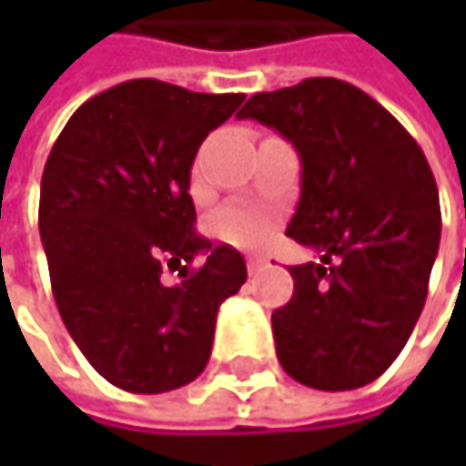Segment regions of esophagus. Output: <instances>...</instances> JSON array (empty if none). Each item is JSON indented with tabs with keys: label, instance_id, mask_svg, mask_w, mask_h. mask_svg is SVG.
Instances as JSON below:
<instances>
[{
	"label": "esophagus",
	"instance_id": "1",
	"mask_svg": "<svg viewBox=\"0 0 466 466\" xmlns=\"http://www.w3.org/2000/svg\"><path fill=\"white\" fill-rule=\"evenodd\" d=\"M264 264H267L264 258H248V272L253 275V272H256V269H261Z\"/></svg>",
	"mask_w": 466,
	"mask_h": 466
}]
</instances>
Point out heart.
<instances>
[{
	"label": "heart",
	"mask_w": 466,
	"mask_h": 466,
	"mask_svg": "<svg viewBox=\"0 0 466 466\" xmlns=\"http://www.w3.org/2000/svg\"><path fill=\"white\" fill-rule=\"evenodd\" d=\"M218 234L239 248H261L272 237V218L250 208H227L216 218Z\"/></svg>",
	"instance_id": "1"
}]
</instances>
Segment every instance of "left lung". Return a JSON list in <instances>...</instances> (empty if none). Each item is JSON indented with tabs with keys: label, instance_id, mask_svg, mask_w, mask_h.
Wrapping results in <instances>:
<instances>
[{
	"label": "left lung",
	"instance_id": "obj_1",
	"mask_svg": "<svg viewBox=\"0 0 466 466\" xmlns=\"http://www.w3.org/2000/svg\"><path fill=\"white\" fill-rule=\"evenodd\" d=\"M239 118L297 147L302 197L286 234L321 253L289 267L294 297L272 313L278 361L310 389H361L400 356L426 302L442 227L429 161L383 105L337 77L256 94Z\"/></svg>",
	"mask_w": 466,
	"mask_h": 466
}]
</instances>
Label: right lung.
Returning <instances> with one entry per match:
<instances>
[{"label":"right lung","instance_id":"1","mask_svg":"<svg viewBox=\"0 0 466 466\" xmlns=\"http://www.w3.org/2000/svg\"><path fill=\"white\" fill-rule=\"evenodd\" d=\"M242 99L127 80L80 105L53 142L40 186L53 299L88 364L124 391L202 375L218 308L248 278L239 250L194 232L188 194L199 145ZM164 263L181 269L175 287L160 283Z\"/></svg>","mask_w":466,"mask_h":466}]
</instances>
